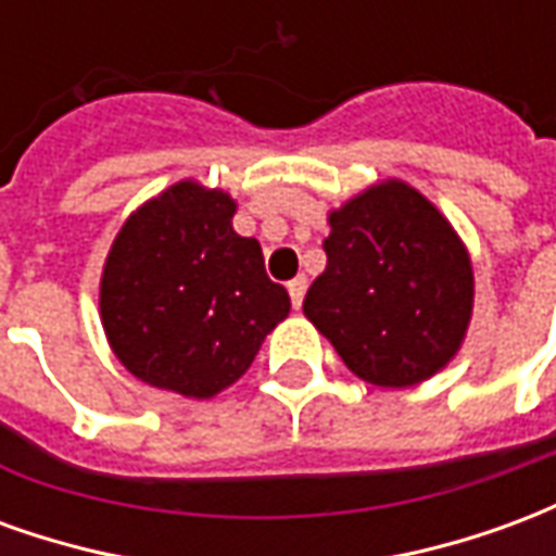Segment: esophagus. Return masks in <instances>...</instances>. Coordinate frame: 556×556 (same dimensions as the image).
Wrapping results in <instances>:
<instances>
[{
	"label": "esophagus",
	"instance_id": "34e87169",
	"mask_svg": "<svg viewBox=\"0 0 556 556\" xmlns=\"http://www.w3.org/2000/svg\"><path fill=\"white\" fill-rule=\"evenodd\" d=\"M289 294H291V303L294 306H301L303 303V294H306V277H294L289 282Z\"/></svg>",
	"mask_w": 556,
	"mask_h": 556
}]
</instances>
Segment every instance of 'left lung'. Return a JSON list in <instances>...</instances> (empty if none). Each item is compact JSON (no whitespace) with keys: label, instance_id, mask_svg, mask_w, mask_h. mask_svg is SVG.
Listing matches in <instances>:
<instances>
[{"label":"left lung","instance_id":"1","mask_svg":"<svg viewBox=\"0 0 556 556\" xmlns=\"http://www.w3.org/2000/svg\"><path fill=\"white\" fill-rule=\"evenodd\" d=\"M303 313L351 372L410 387L453 361L473 309L465 243L426 195L384 181L330 214Z\"/></svg>","mask_w":556,"mask_h":556}]
</instances>
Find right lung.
Returning <instances> with one entry per match:
<instances>
[{
  "label": "right lung",
  "instance_id": "obj_1",
  "mask_svg": "<svg viewBox=\"0 0 556 556\" xmlns=\"http://www.w3.org/2000/svg\"><path fill=\"white\" fill-rule=\"evenodd\" d=\"M223 190L181 181L127 219L106 255L101 318L127 372L211 399L235 384L289 315L255 238L231 229Z\"/></svg>",
  "mask_w": 556,
  "mask_h": 556
}]
</instances>
